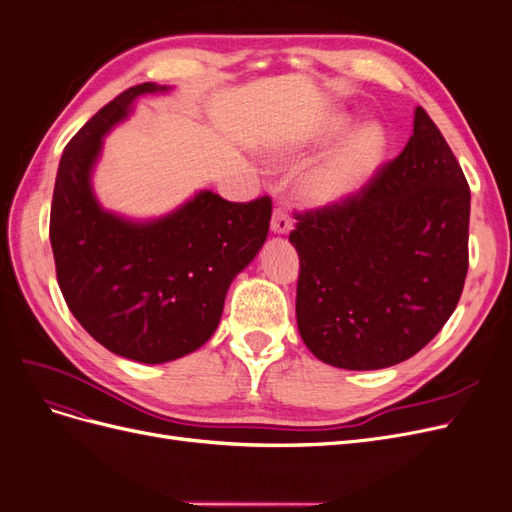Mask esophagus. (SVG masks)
<instances>
[{"instance_id": "obj_1", "label": "esophagus", "mask_w": 512, "mask_h": 512, "mask_svg": "<svg viewBox=\"0 0 512 512\" xmlns=\"http://www.w3.org/2000/svg\"><path fill=\"white\" fill-rule=\"evenodd\" d=\"M271 230L275 232V235H288V232L292 230V220H290V215L286 213V209H282V207L273 209Z\"/></svg>"}]
</instances>
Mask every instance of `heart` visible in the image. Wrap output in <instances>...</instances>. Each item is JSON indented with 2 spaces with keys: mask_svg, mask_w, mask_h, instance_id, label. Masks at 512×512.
<instances>
[{
  "mask_svg": "<svg viewBox=\"0 0 512 512\" xmlns=\"http://www.w3.org/2000/svg\"><path fill=\"white\" fill-rule=\"evenodd\" d=\"M348 113H333L320 121L305 143L290 147L284 158L292 160L305 149L327 145L346 134L352 126ZM386 153V134L376 121L356 126L344 141L309 166L299 179V194L314 207H331L359 194L376 175Z\"/></svg>",
  "mask_w": 512,
  "mask_h": 512,
  "instance_id": "obj_1",
  "label": "heart"
}]
</instances>
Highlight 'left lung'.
<instances>
[{
	"label": "left lung",
	"mask_w": 512,
	"mask_h": 512,
	"mask_svg": "<svg viewBox=\"0 0 512 512\" xmlns=\"http://www.w3.org/2000/svg\"><path fill=\"white\" fill-rule=\"evenodd\" d=\"M297 324L316 359L382 369L455 312L468 273L470 188L421 106L399 156L339 205L297 213Z\"/></svg>",
	"instance_id": "obj_1"
}]
</instances>
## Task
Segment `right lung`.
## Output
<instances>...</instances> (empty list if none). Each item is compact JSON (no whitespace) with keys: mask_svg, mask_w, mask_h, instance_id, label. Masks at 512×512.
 Instances as JSON below:
<instances>
[{"mask_svg":"<svg viewBox=\"0 0 512 512\" xmlns=\"http://www.w3.org/2000/svg\"><path fill=\"white\" fill-rule=\"evenodd\" d=\"M143 83L91 117L59 160L51 247L61 294L81 327L123 359L168 363L209 342L232 280L267 241L271 198L228 203L200 190L158 220L136 222L102 209L91 173L104 136L136 98L164 94Z\"/></svg>","mask_w":512,"mask_h":512,"instance_id":"1","label":"right lung"}]
</instances>
